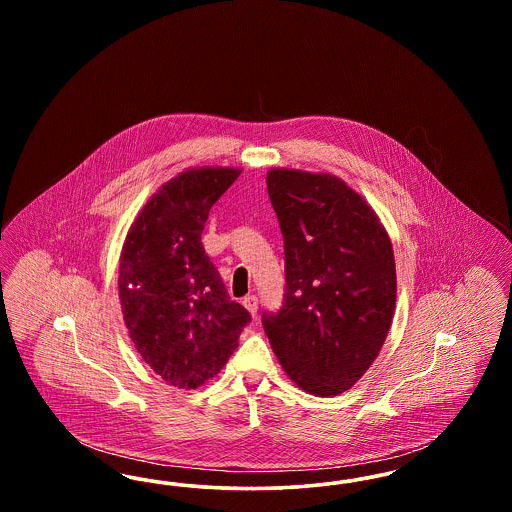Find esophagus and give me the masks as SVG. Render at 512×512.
I'll return each mask as SVG.
<instances>
[{"label":"esophagus","instance_id":"obj_1","mask_svg":"<svg viewBox=\"0 0 512 512\" xmlns=\"http://www.w3.org/2000/svg\"><path fill=\"white\" fill-rule=\"evenodd\" d=\"M244 303L245 309L249 311V315L251 317H257V309H259V299L255 297V295H247V297H244Z\"/></svg>","mask_w":512,"mask_h":512}]
</instances>
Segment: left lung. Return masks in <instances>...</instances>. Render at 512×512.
Segmentation results:
<instances>
[{"label": "left lung", "mask_w": 512, "mask_h": 512, "mask_svg": "<svg viewBox=\"0 0 512 512\" xmlns=\"http://www.w3.org/2000/svg\"><path fill=\"white\" fill-rule=\"evenodd\" d=\"M267 188L286 259L284 305L263 315L268 341L297 388L338 395L365 374L390 332L397 295L390 236L334 174L270 169Z\"/></svg>", "instance_id": "1"}]
</instances>
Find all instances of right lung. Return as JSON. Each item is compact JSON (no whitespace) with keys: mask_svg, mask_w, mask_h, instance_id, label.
<instances>
[{"mask_svg":"<svg viewBox=\"0 0 512 512\" xmlns=\"http://www.w3.org/2000/svg\"><path fill=\"white\" fill-rule=\"evenodd\" d=\"M240 174L234 167L180 172L147 199L122 244L124 324L142 359L174 388L195 390L215 378L251 320L201 244L211 207Z\"/></svg>","mask_w":512,"mask_h":512,"instance_id":"1","label":"right lung"}]
</instances>
